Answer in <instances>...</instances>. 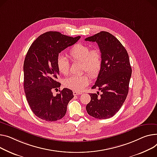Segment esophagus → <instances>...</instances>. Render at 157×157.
Here are the masks:
<instances>
[{
  "label": "esophagus",
  "mask_w": 157,
  "mask_h": 157,
  "mask_svg": "<svg viewBox=\"0 0 157 157\" xmlns=\"http://www.w3.org/2000/svg\"><path fill=\"white\" fill-rule=\"evenodd\" d=\"M81 93H80V92H78V91H73V95H74L75 96H76V95H81Z\"/></svg>",
  "instance_id": "obj_1"
}]
</instances>
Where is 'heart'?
<instances>
[{"label": "heart", "mask_w": 157, "mask_h": 157, "mask_svg": "<svg viewBox=\"0 0 157 157\" xmlns=\"http://www.w3.org/2000/svg\"><path fill=\"white\" fill-rule=\"evenodd\" d=\"M72 61L81 62V69L86 71L92 77L98 75L102 66V56L98 47L90 48L86 44H76L73 45L69 52ZM57 67L60 74L67 75L69 73V62L66 58L59 56L56 60ZM90 83V77L85 74L81 76H71L64 81V85L72 90L81 91Z\"/></svg>", "instance_id": "1"}]
</instances>
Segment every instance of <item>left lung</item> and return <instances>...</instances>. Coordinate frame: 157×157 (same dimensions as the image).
Returning a JSON list of instances; mask_svg holds the SVG:
<instances>
[{"label": "left lung", "instance_id": "obj_1", "mask_svg": "<svg viewBox=\"0 0 157 157\" xmlns=\"http://www.w3.org/2000/svg\"><path fill=\"white\" fill-rule=\"evenodd\" d=\"M85 40L96 41L102 56L101 69L91 88H98L101 94H90L91 100L86 111L96 119H109L119 110L128 95L132 73L129 56L119 40L107 31H101Z\"/></svg>", "mask_w": 157, "mask_h": 157}]
</instances>
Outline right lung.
<instances>
[{"mask_svg":"<svg viewBox=\"0 0 157 157\" xmlns=\"http://www.w3.org/2000/svg\"><path fill=\"white\" fill-rule=\"evenodd\" d=\"M80 38L48 31L39 36L27 52L23 66L25 92L31 110L41 119L56 121L66 115L74 95L68 88L53 95L52 91L60 86L56 60L59 53Z\"/></svg>","mask_w":157,"mask_h":157,"instance_id":"obj_1","label":"right lung"}]
</instances>
